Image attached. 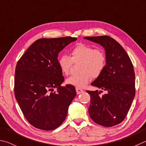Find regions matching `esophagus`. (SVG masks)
<instances>
[{
  "label": "esophagus",
  "mask_w": 146,
  "mask_h": 146,
  "mask_svg": "<svg viewBox=\"0 0 146 146\" xmlns=\"http://www.w3.org/2000/svg\"><path fill=\"white\" fill-rule=\"evenodd\" d=\"M76 93H77V94H80L81 93H83L84 92L82 89L79 88H76Z\"/></svg>",
  "instance_id": "1"
}]
</instances>
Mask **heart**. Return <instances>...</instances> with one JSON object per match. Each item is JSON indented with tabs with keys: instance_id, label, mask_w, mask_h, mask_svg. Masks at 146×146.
Wrapping results in <instances>:
<instances>
[{
	"instance_id": "obj_1",
	"label": "heart",
	"mask_w": 146,
	"mask_h": 146,
	"mask_svg": "<svg viewBox=\"0 0 146 146\" xmlns=\"http://www.w3.org/2000/svg\"><path fill=\"white\" fill-rule=\"evenodd\" d=\"M106 56L99 48H94L90 45L79 43L70 51V57L62 54L58 58V64L61 72L68 74L73 62L80 61L78 74L72 75L66 79L68 85L77 88L85 86L92 78H98L103 72L106 66Z\"/></svg>"
}]
</instances>
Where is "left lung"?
<instances>
[{"instance_id": "obj_1", "label": "left lung", "mask_w": 146, "mask_h": 146, "mask_svg": "<svg viewBox=\"0 0 146 146\" xmlns=\"http://www.w3.org/2000/svg\"><path fill=\"white\" fill-rule=\"evenodd\" d=\"M84 38L101 45L105 50L106 60L103 72L91 85L107 93L99 96L98 90L86 91L90 96L89 115L101 126H115L124 121L135 98L133 66L126 50L112 38L101 36Z\"/></svg>"}]
</instances>
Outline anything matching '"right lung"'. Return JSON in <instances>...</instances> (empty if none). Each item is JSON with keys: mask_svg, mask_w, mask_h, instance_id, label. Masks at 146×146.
<instances>
[{"mask_svg": "<svg viewBox=\"0 0 146 146\" xmlns=\"http://www.w3.org/2000/svg\"><path fill=\"white\" fill-rule=\"evenodd\" d=\"M76 40L70 36L40 38L17 62L15 98L25 119L36 128L53 130L65 121L76 91L72 85L61 86L64 78L58 57L60 51Z\"/></svg>", "mask_w": 146, "mask_h": 146, "instance_id": "1", "label": "right lung"}]
</instances>
